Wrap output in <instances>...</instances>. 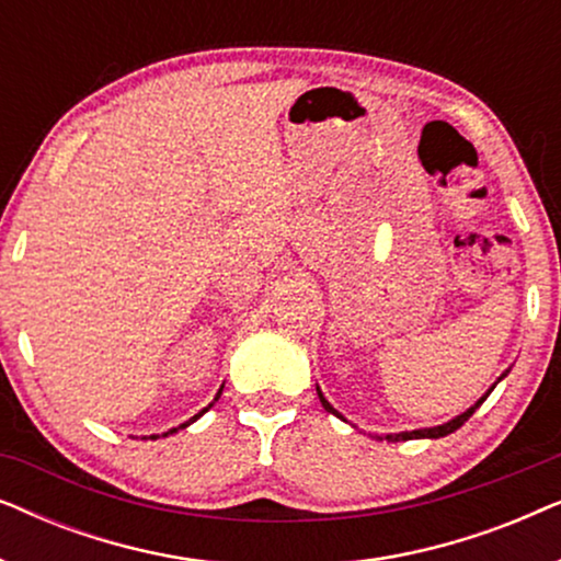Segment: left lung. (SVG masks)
<instances>
[{
	"instance_id": "8db88e82",
	"label": "left lung",
	"mask_w": 561,
	"mask_h": 561,
	"mask_svg": "<svg viewBox=\"0 0 561 561\" xmlns=\"http://www.w3.org/2000/svg\"><path fill=\"white\" fill-rule=\"evenodd\" d=\"M490 390H493V388H490ZM490 390H488V393H490ZM317 393H319V401H321V405H324V409H327L329 413H334V416H340V413H336V411L332 409V405H329L327 398L321 396V390H319V388H317ZM482 401H485V398H480V401L474 403L472 409H467V411L462 413V416L451 419L449 424H442V426H434V428H416V432H403V434H388L386 439H388V442H405V439H439V436H447V434H451V432H457V428L462 426L465 421L470 419L472 413L480 409V403H482ZM340 419H342V416H340Z\"/></svg>"
}]
</instances>
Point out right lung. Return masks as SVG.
Masks as SVG:
<instances>
[{"label":"right lung","mask_w":561,"mask_h":561,"mask_svg":"<svg viewBox=\"0 0 561 561\" xmlns=\"http://www.w3.org/2000/svg\"><path fill=\"white\" fill-rule=\"evenodd\" d=\"M219 393H221V390H219ZM219 393H217V398H219ZM217 398H214V401H217ZM204 411H209V409H204ZM202 411V413H204ZM202 413H196V416L194 419H191V421H186V424H181V426H175V428H171V432H165V434H160V436H168V434H175V432H179V428H186L188 424H194V421L198 419V416H202ZM152 439H158V436H152Z\"/></svg>","instance_id":"add662e5"}]
</instances>
